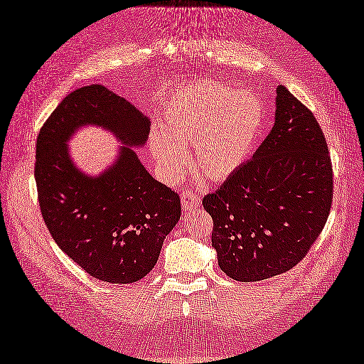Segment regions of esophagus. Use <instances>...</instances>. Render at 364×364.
Masks as SVG:
<instances>
[{
  "label": "esophagus",
  "instance_id": "esophagus-1",
  "mask_svg": "<svg viewBox=\"0 0 364 364\" xmlns=\"http://www.w3.org/2000/svg\"><path fill=\"white\" fill-rule=\"evenodd\" d=\"M181 201H182V207L185 212H193V210L199 209V205H201V198H199L193 190L182 191Z\"/></svg>",
  "mask_w": 364,
  "mask_h": 364
}]
</instances>
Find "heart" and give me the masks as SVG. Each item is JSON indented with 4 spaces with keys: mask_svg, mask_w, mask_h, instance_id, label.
Wrapping results in <instances>:
<instances>
[{
    "mask_svg": "<svg viewBox=\"0 0 364 364\" xmlns=\"http://www.w3.org/2000/svg\"><path fill=\"white\" fill-rule=\"evenodd\" d=\"M265 122L256 94L223 83L198 81L177 91L154 129L149 149L166 177H176L188 163L183 146L191 144L193 161L209 181H226L255 152Z\"/></svg>",
    "mask_w": 364,
    "mask_h": 364,
    "instance_id": "b5f03b06",
    "label": "heart"
}]
</instances>
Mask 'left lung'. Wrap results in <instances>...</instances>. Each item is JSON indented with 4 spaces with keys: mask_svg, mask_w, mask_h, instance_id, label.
I'll return each mask as SVG.
<instances>
[{
    "mask_svg": "<svg viewBox=\"0 0 364 364\" xmlns=\"http://www.w3.org/2000/svg\"><path fill=\"white\" fill-rule=\"evenodd\" d=\"M333 171L314 114L277 87L275 124L253 159L204 196L218 265L242 283L291 270L327 223Z\"/></svg>",
    "mask_w": 364,
    "mask_h": 364,
    "instance_id": "left-lung-1",
    "label": "left lung"
}]
</instances>
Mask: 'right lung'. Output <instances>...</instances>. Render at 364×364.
I'll return each instance as SVG.
<instances>
[{
  "label": "right lung",
  "instance_id": "right-lung-1",
  "mask_svg": "<svg viewBox=\"0 0 364 364\" xmlns=\"http://www.w3.org/2000/svg\"><path fill=\"white\" fill-rule=\"evenodd\" d=\"M89 124L113 132L123 144L95 176L75 165L68 147ZM149 130V117L127 99L91 85L59 103L37 136L34 176L43 221L73 262L107 283L144 278L181 218L179 195L155 181L135 152Z\"/></svg>",
  "mask_w": 364,
  "mask_h": 364
}]
</instances>
